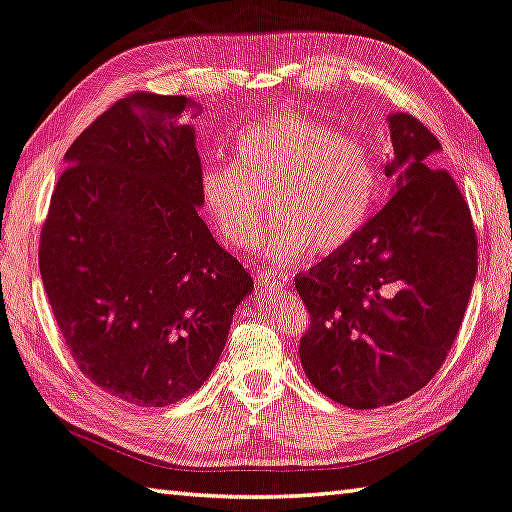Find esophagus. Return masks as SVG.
<instances>
[{
  "label": "esophagus",
  "instance_id": "obj_1",
  "mask_svg": "<svg viewBox=\"0 0 512 512\" xmlns=\"http://www.w3.org/2000/svg\"><path fill=\"white\" fill-rule=\"evenodd\" d=\"M257 280L259 284L264 286H284L288 284V273H282V271H259L257 273Z\"/></svg>",
  "mask_w": 512,
  "mask_h": 512
}]
</instances>
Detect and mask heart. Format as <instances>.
I'll list each match as a JSON object with an SVG mask.
<instances>
[{
	"instance_id": "b5f03b06",
	"label": "heart",
	"mask_w": 512,
	"mask_h": 512,
	"mask_svg": "<svg viewBox=\"0 0 512 512\" xmlns=\"http://www.w3.org/2000/svg\"><path fill=\"white\" fill-rule=\"evenodd\" d=\"M199 190L210 224L237 248L255 244L273 192L262 250L286 262L349 244L374 215L380 170L367 141L282 111L239 132L237 161L203 165Z\"/></svg>"
}]
</instances>
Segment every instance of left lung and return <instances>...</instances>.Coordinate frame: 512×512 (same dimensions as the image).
Instances as JSON below:
<instances>
[{"mask_svg":"<svg viewBox=\"0 0 512 512\" xmlns=\"http://www.w3.org/2000/svg\"><path fill=\"white\" fill-rule=\"evenodd\" d=\"M394 197L295 288L311 315L300 360L311 385L353 410L410 398L441 369L477 275V235L441 143L410 114L389 116Z\"/></svg>","mask_w":512,"mask_h":512,"instance_id":"obj_1","label":"left lung"}]
</instances>
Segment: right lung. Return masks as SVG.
I'll return each mask as SVG.
<instances>
[{"mask_svg":"<svg viewBox=\"0 0 512 512\" xmlns=\"http://www.w3.org/2000/svg\"><path fill=\"white\" fill-rule=\"evenodd\" d=\"M185 96L129 94L64 154L40 273L82 374L165 407L206 383L253 277L210 235Z\"/></svg>","mask_w":512,"mask_h":512,"instance_id":"add662e5","label":"right lung"}]
</instances>
